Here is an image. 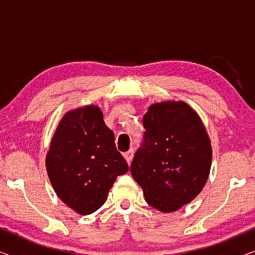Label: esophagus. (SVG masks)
<instances>
[{
  "label": "esophagus",
  "mask_w": 255,
  "mask_h": 255,
  "mask_svg": "<svg viewBox=\"0 0 255 255\" xmlns=\"http://www.w3.org/2000/svg\"><path fill=\"white\" fill-rule=\"evenodd\" d=\"M124 158L127 159L128 163V165H130L131 161H132V159H133V149H128V152H125L124 153Z\"/></svg>",
  "instance_id": "obj_1"
}]
</instances>
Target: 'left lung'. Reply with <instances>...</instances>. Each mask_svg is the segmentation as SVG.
Returning a JSON list of instances; mask_svg holds the SVG:
<instances>
[{
	"mask_svg": "<svg viewBox=\"0 0 255 255\" xmlns=\"http://www.w3.org/2000/svg\"><path fill=\"white\" fill-rule=\"evenodd\" d=\"M142 124L145 140L130 172L151 207L179 210L207 183L212 160L208 132L196 111L182 101L152 104Z\"/></svg>",
	"mask_w": 255,
	"mask_h": 255,
	"instance_id": "obj_1",
	"label": "left lung"
}]
</instances>
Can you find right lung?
<instances>
[{"label": "right lung", "mask_w": 255, "mask_h": 255, "mask_svg": "<svg viewBox=\"0 0 255 255\" xmlns=\"http://www.w3.org/2000/svg\"><path fill=\"white\" fill-rule=\"evenodd\" d=\"M46 170L59 198L75 212L89 215L102 207L128 166L99 107L89 104L65 114L52 137Z\"/></svg>", "instance_id": "obj_1"}]
</instances>
